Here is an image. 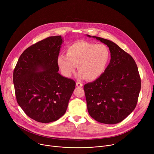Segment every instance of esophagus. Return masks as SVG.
I'll use <instances>...</instances> for the list:
<instances>
[{
    "label": "esophagus",
    "instance_id": "34e87169",
    "mask_svg": "<svg viewBox=\"0 0 154 154\" xmlns=\"http://www.w3.org/2000/svg\"><path fill=\"white\" fill-rule=\"evenodd\" d=\"M76 86L79 87V88L82 87L83 86V84L82 83H80V82H77L76 83Z\"/></svg>",
    "mask_w": 154,
    "mask_h": 154
}]
</instances>
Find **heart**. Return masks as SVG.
<instances>
[{"label":"heart","mask_w":154,"mask_h":154,"mask_svg":"<svg viewBox=\"0 0 154 154\" xmlns=\"http://www.w3.org/2000/svg\"><path fill=\"white\" fill-rule=\"evenodd\" d=\"M66 55H60L57 60L62 74L71 77L78 66L80 78L93 81L101 77L110 60V52L103 44L80 40L66 49Z\"/></svg>","instance_id":"heart-1"}]
</instances>
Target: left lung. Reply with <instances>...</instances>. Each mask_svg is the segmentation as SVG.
<instances>
[{
  "mask_svg": "<svg viewBox=\"0 0 154 154\" xmlns=\"http://www.w3.org/2000/svg\"><path fill=\"white\" fill-rule=\"evenodd\" d=\"M106 45L111 60L103 74L84 85L87 108L97 122L115 124L126 118L136 107L141 90V79L137 64L130 55L116 44L90 36Z\"/></svg>",
  "mask_w": 154,
  "mask_h": 154,
  "instance_id": "obj_1",
  "label": "left lung"
}]
</instances>
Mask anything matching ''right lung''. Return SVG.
Listing matches in <instances>:
<instances>
[{
  "label": "right lung",
  "mask_w": 154,
  "mask_h": 154,
  "mask_svg": "<svg viewBox=\"0 0 154 154\" xmlns=\"http://www.w3.org/2000/svg\"><path fill=\"white\" fill-rule=\"evenodd\" d=\"M61 36L48 37L26 49L13 72L17 102L25 113L35 121L49 123L66 112L75 87L72 79L58 72L57 60Z\"/></svg>",
  "instance_id": "1"
}]
</instances>
